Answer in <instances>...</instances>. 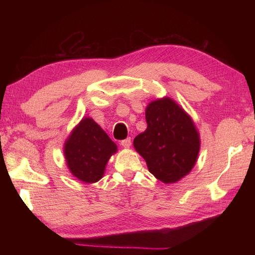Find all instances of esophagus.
Segmentation results:
<instances>
[{"label": "esophagus", "mask_w": 255, "mask_h": 255, "mask_svg": "<svg viewBox=\"0 0 255 255\" xmlns=\"http://www.w3.org/2000/svg\"><path fill=\"white\" fill-rule=\"evenodd\" d=\"M130 138H127V139H125V140H122L121 142H120V144L123 146V148H126V149H128L129 146H130Z\"/></svg>", "instance_id": "obj_1"}]
</instances>
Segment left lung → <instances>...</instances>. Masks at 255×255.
Returning <instances> with one entry per match:
<instances>
[{"instance_id": "8db88e82", "label": "left lung", "mask_w": 255, "mask_h": 255, "mask_svg": "<svg viewBox=\"0 0 255 255\" xmlns=\"http://www.w3.org/2000/svg\"><path fill=\"white\" fill-rule=\"evenodd\" d=\"M145 120L148 127L135 137V150L157 180L166 184L180 181L194 168L200 150L194 121L167 97L149 103Z\"/></svg>"}]
</instances>
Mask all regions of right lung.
<instances>
[{
  "mask_svg": "<svg viewBox=\"0 0 255 255\" xmlns=\"http://www.w3.org/2000/svg\"><path fill=\"white\" fill-rule=\"evenodd\" d=\"M117 145L97 122L83 118L65 142L64 154L70 172L84 183L102 179L107 161Z\"/></svg>",
  "mask_w": 255,
  "mask_h": 255,
  "instance_id": "obj_1",
  "label": "right lung"
}]
</instances>
